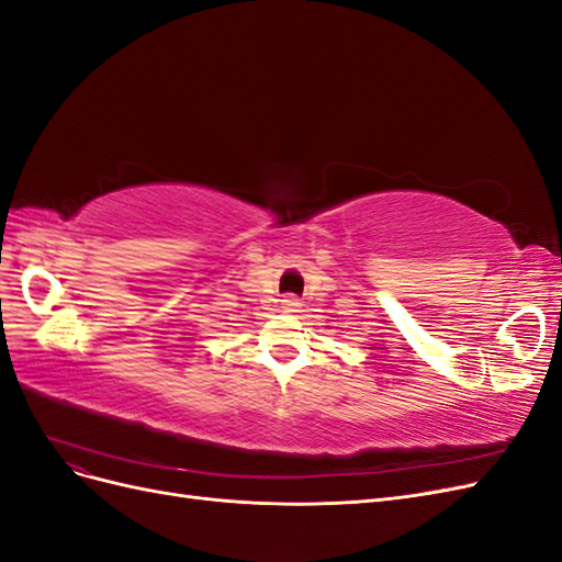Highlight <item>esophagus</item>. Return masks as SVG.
<instances>
[{
	"instance_id": "esophagus-1",
	"label": "esophagus",
	"mask_w": 562,
	"mask_h": 562,
	"mask_svg": "<svg viewBox=\"0 0 562 562\" xmlns=\"http://www.w3.org/2000/svg\"><path fill=\"white\" fill-rule=\"evenodd\" d=\"M281 304H283V312H297L302 302H300L297 297H293V295H285V297L281 300Z\"/></svg>"
}]
</instances>
